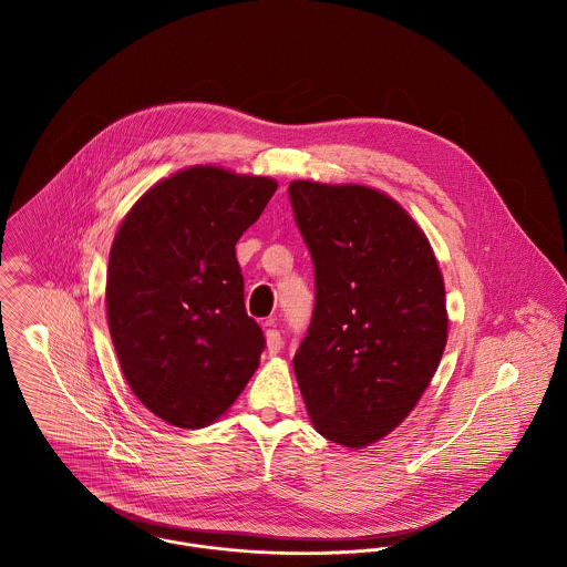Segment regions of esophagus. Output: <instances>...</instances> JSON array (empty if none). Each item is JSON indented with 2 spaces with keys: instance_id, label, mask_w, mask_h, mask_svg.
Listing matches in <instances>:
<instances>
[{
  "instance_id": "1",
  "label": "esophagus",
  "mask_w": 567,
  "mask_h": 567,
  "mask_svg": "<svg viewBox=\"0 0 567 567\" xmlns=\"http://www.w3.org/2000/svg\"><path fill=\"white\" fill-rule=\"evenodd\" d=\"M268 329H266V349H268V353L270 355H277L279 351H281V344H284V338H281V333L277 331V329H272L270 324L272 321H268Z\"/></svg>"
}]
</instances>
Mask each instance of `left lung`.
Instances as JSON below:
<instances>
[{"label":"left lung","mask_w":567,"mask_h":567,"mask_svg":"<svg viewBox=\"0 0 567 567\" xmlns=\"http://www.w3.org/2000/svg\"><path fill=\"white\" fill-rule=\"evenodd\" d=\"M288 194L317 286L295 375L324 439L364 447L404 421L441 362L439 261L404 207L378 189L292 181Z\"/></svg>","instance_id":"obj_1"}]
</instances>
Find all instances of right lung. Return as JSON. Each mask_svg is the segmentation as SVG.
Listing matches in <instances>:
<instances>
[{
	"label": "right lung",
	"instance_id": "right-lung-1",
	"mask_svg": "<svg viewBox=\"0 0 567 567\" xmlns=\"http://www.w3.org/2000/svg\"><path fill=\"white\" fill-rule=\"evenodd\" d=\"M275 189L266 176L194 165L151 187L115 234L111 338L137 400L169 425L216 421L259 364L266 340L244 308L236 244Z\"/></svg>",
	"mask_w": 567,
	"mask_h": 567
}]
</instances>
